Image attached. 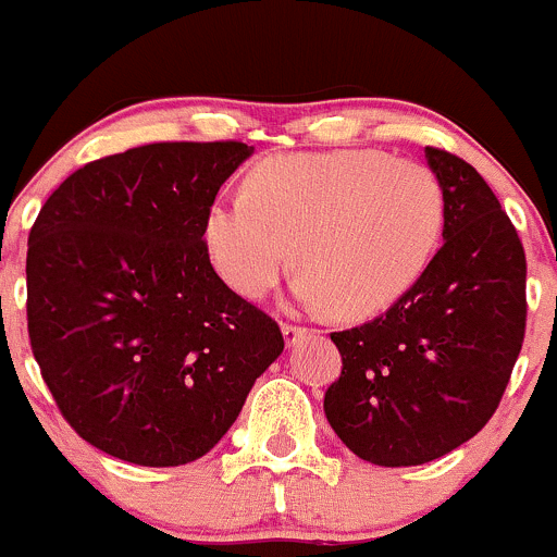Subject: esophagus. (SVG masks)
Wrapping results in <instances>:
<instances>
[{"label":"esophagus","mask_w":557,"mask_h":557,"mask_svg":"<svg viewBox=\"0 0 557 557\" xmlns=\"http://www.w3.org/2000/svg\"><path fill=\"white\" fill-rule=\"evenodd\" d=\"M281 333H284L286 346H295L297 341L306 338V335L311 333V330H308V327H300V324H284V327H281Z\"/></svg>","instance_id":"1"}]
</instances>
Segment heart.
<instances>
[{"label": "heart", "instance_id": "obj_1", "mask_svg": "<svg viewBox=\"0 0 557 557\" xmlns=\"http://www.w3.org/2000/svg\"><path fill=\"white\" fill-rule=\"evenodd\" d=\"M447 219L436 173L373 148L278 153L219 195L202 222L224 284L260 300L292 262L295 297L368 319L400 300L431 265Z\"/></svg>", "mask_w": 557, "mask_h": 557}]
</instances>
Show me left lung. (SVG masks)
<instances>
[{"instance_id": "obj_1", "label": "left lung", "mask_w": 557, "mask_h": 557, "mask_svg": "<svg viewBox=\"0 0 557 557\" xmlns=\"http://www.w3.org/2000/svg\"><path fill=\"white\" fill-rule=\"evenodd\" d=\"M447 200L444 246L382 317L333 333L338 382L324 414L373 466H422L476 436L495 414L525 335V251L482 175L425 148Z\"/></svg>"}]
</instances>
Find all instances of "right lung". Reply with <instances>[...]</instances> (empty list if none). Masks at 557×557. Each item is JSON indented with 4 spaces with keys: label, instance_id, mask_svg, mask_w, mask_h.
<instances>
[{
    "label": "right lung",
    "instance_id": "add662e5",
    "mask_svg": "<svg viewBox=\"0 0 557 557\" xmlns=\"http://www.w3.org/2000/svg\"><path fill=\"white\" fill-rule=\"evenodd\" d=\"M238 140L151 143L75 170L40 208L26 319L42 379L84 442L184 466L230 431L284 351L268 313L216 276L202 240Z\"/></svg>",
    "mask_w": 557,
    "mask_h": 557
}]
</instances>
